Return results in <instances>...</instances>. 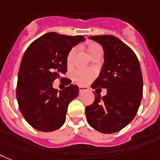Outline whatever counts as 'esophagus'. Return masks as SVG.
I'll return each mask as SVG.
<instances>
[{
	"label": "esophagus",
	"mask_w": 160,
	"mask_h": 160,
	"mask_svg": "<svg viewBox=\"0 0 160 160\" xmlns=\"http://www.w3.org/2000/svg\"><path fill=\"white\" fill-rule=\"evenodd\" d=\"M79 90H80V93H82V92L88 90V89H87V87L80 86V87H79Z\"/></svg>",
	"instance_id": "1"
}]
</instances>
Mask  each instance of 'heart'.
Instances as JSON below:
<instances>
[{
    "label": "heart",
    "mask_w": 160,
    "mask_h": 160,
    "mask_svg": "<svg viewBox=\"0 0 160 160\" xmlns=\"http://www.w3.org/2000/svg\"><path fill=\"white\" fill-rule=\"evenodd\" d=\"M87 51H88L89 56L91 57L94 53L102 51V48H101V47L98 44L95 43V42H91L87 47ZM76 48H72L70 51V52H69L68 56H67V64L69 66L72 64L74 57L76 55ZM94 76H95V72L93 70H89V69H79L76 71H75L73 78L74 80L77 84L84 85V84H87L88 83L90 82L94 78Z\"/></svg>",
    "instance_id": "1"
}]
</instances>
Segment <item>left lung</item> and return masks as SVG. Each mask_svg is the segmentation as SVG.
<instances>
[{
	"label": "left lung",
	"mask_w": 160,
	"mask_h": 160,
	"mask_svg": "<svg viewBox=\"0 0 160 160\" xmlns=\"http://www.w3.org/2000/svg\"><path fill=\"white\" fill-rule=\"evenodd\" d=\"M89 38L104 51L102 71L92 88L107 89V94L97 93L94 102L85 108L87 122L102 133H115L127 127L139 109L143 95L141 66L132 49L113 35Z\"/></svg>",
	"instance_id": "obj_1"
}]
</instances>
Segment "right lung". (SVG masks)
I'll list each match as a JSON object with an SVG mask.
<instances>
[{
    "label": "right lung",
    "instance_id": "right-lung-1",
    "mask_svg": "<svg viewBox=\"0 0 160 160\" xmlns=\"http://www.w3.org/2000/svg\"><path fill=\"white\" fill-rule=\"evenodd\" d=\"M84 40L80 35L51 32L34 40L24 52L18 74L16 98L24 118L36 130L53 132L64 124L68 105L79 95V87L70 84L58 93L52 83L56 79H67L62 77L67 71V56Z\"/></svg>",
    "mask_w": 160,
    "mask_h": 160
}]
</instances>
